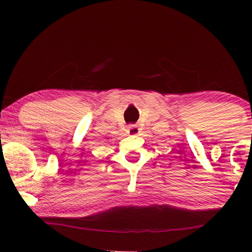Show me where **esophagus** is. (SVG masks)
I'll return each mask as SVG.
<instances>
[{"instance_id": "obj_1", "label": "esophagus", "mask_w": 252, "mask_h": 252, "mask_svg": "<svg viewBox=\"0 0 252 252\" xmlns=\"http://www.w3.org/2000/svg\"><path fill=\"white\" fill-rule=\"evenodd\" d=\"M126 132H127V134H130V135H136L139 133V126L135 125H131L127 126Z\"/></svg>"}]
</instances>
